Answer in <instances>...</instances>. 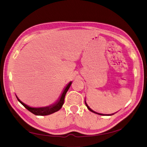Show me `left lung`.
Instances as JSON below:
<instances>
[{
  "mask_svg": "<svg viewBox=\"0 0 147 147\" xmlns=\"http://www.w3.org/2000/svg\"><path fill=\"white\" fill-rule=\"evenodd\" d=\"M85 105H86V106H87V108L88 109V110H90V111H92V112H94V113H97V114H99V115H104V114H100V113H96V112H95V111H94L92 110H91V109L90 108H89L88 107V106L87 105V103H86V102L85 101Z\"/></svg>",
  "mask_w": 147,
  "mask_h": 147,
  "instance_id": "8db88e82",
  "label": "left lung"
}]
</instances>
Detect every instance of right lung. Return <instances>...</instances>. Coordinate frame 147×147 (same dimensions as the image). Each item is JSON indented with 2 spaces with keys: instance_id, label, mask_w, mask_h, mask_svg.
Wrapping results in <instances>:
<instances>
[{
  "instance_id": "right-lung-1",
  "label": "right lung",
  "mask_w": 147,
  "mask_h": 147,
  "mask_svg": "<svg viewBox=\"0 0 147 147\" xmlns=\"http://www.w3.org/2000/svg\"><path fill=\"white\" fill-rule=\"evenodd\" d=\"M71 85V82L69 83V84L66 86L64 90L63 91V92L62 94V96L60 97V98L59 100H57V102L56 103H55L54 105L50 106H47V107H44V108H32L28 106L27 105H25L24 102H22L21 100H20L18 97H16L17 99H18V101L21 103V104L24 106V107L27 109V110L30 111L31 113H32L33 114L36 115H39V116H45V115H48L52 114L55 112H56L57 111H59L60 108H62V105H64V98H65V96L66 93H67V90L69 88L70 86Z\"/></svg>"
}]
</instances>
